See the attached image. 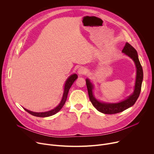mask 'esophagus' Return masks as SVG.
<instances>
[{
  "instance_id": "obj_1",
  "label": "esophagus",
  "mask_w": 154,
  "mask_h": 154,
  "mask_svg": "<svg viewBox=\"0 0 154 154\" xmlns=\"http://www.w3.org/2000/svg\"><path fill=\"white\" fill-rule=\"evenodd\" d=\"M77 72L79 75H84L86 73V69L84 67H81L78 69Z\"/></svg>"
}]
</instances>
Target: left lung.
Returning <instances> with one entry per match:
<instances>
[{"label":"left lung","instance_id":"1","mask_svg":"<svg viewBox=\"0 0 154 154\" xmlns=\"http://www.w3.org/2000/svg\"><path fill=\"white\" fill-rule=\"evenodd\" d=\"M122 52L132 59L137 67V78L134 93L127 99L116 103H106L98 101L93 96V86L88 79L86 80V84L88 93L90 100L93 105L97 110L104 114H116L124 111L125 109L133 106L138 99L141 89V85L143 79V68L138 59V53L135 49L129 43L126 42Z\"/></svg>","mask_w":154,"mask_h":154}]
</instances>
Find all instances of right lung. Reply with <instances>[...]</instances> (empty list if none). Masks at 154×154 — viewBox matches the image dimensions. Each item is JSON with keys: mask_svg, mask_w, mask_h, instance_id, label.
I'll return each instance as SVG.
<instances>
[{"mask_svg": "<svg viewBox=\"0 0 154 154\" xmlns=\"http://www.w3.org/2000/svg\"><path fill=\"white\" fill-rule=\"evenodd\" d=\"M77 77H78L77 75L75 74H72V75H71L68 79L67 81L66 82V83H65L63 96L62 99L61 100V102L60 103V104L56 108L52 109V110L49 111V112H46L36 113V112H33L29 111V110H28V109H27L24 108V109H25L26 112H27L29 113H30V115H32L33 116H37V117H48V116H52V115L56 114L62 108V107L64 105L66 101L68 94V92H69L70 88L72 86V85L73 84V83L74 82V81L77 79Z\"/></svg>", "mask_w": 154, "mask_h": 154, "instance_id": "obj_1", "label": "right lung"}]
</instances>
